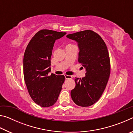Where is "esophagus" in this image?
<instances>
[{"mask_svg":"<svg viewBox=\"0 0 133 133\" xmlns=\"http://www.w3.org/2000/svg\"><path fill=\"white\" fill-rule=\"evenodd\" d=\"M64 77L66 79H71L72 78L71 76H69V75H64Z\"/></svg>","mask_w":133,"mask_h":133,"instance_id":"obj_1","label":"esophagus"}]
</instances>
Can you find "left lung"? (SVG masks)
<instances>
[{
    "label": "left lung",
    "instance_id": "left-lung-1",
    "mask_svg": "<svg viewBox=\"0 0 133 133\" xmlns=\"http://www.w3.org/2000/svg\"><path fill=\"white\" fill-rule=\"evenodd\" d=\"M77 43L78 61L86 71L82 78H75L72 100L81 107H89L102 96L110 75V61L106 44L97 33L90 30L66 36Z\"/></svg>",
    "mask_w": 133,
    "mask_h": 133
}]
</instances>
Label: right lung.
<instances>
[{"label": "right lung", "instance_id": "right-lung-1", "mask_svg": "<svg viewBox=\"0 0 133 133\" xmlns=\"http://www.w3.org/2000/svg\"><path fill=\"white\" fill-rule=\"evenodd\" d=\"M66 32L43 29L36 34L27 46L23 57V74L31 98L43 107L57 102L64 82V76L51 73L50 58L56 40Z\"/></svg>", "mask_w": 133, "mask_h": 133}]
</instances>
